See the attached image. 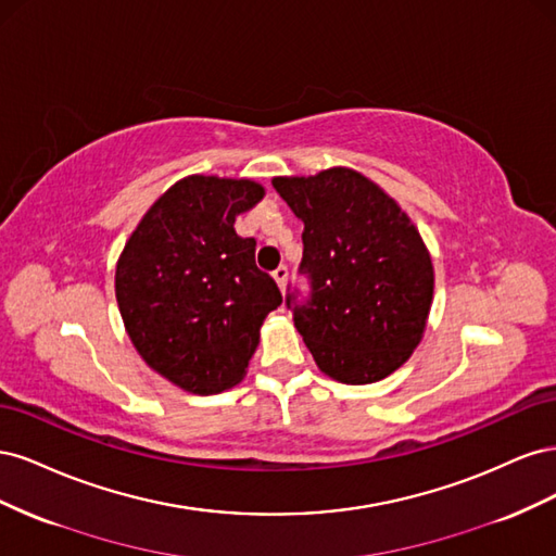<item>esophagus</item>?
I'll return each mask as SVG.
<instances>
[{
	"mask_svg": "<svg viewBox=\"0 0 556 556\" xmlns=\"http://www.w3.org/2000/svg\"><path fill=\"white\" fill-rule=\"evenodd\" d=\"M288 276H290V268L288 266H278L276 271H274V278H276V282H278V288L285 292V285H288Z\"/></svg>",
	"mask_w": 556,
	"mask_h": 556,
	"instance_id": "obj_1",
	"label": "esophagus"
}]
</instances>
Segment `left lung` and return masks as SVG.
<instances>
[{
	"mask_svg": "<svg viewBox=\"0 0 556 556\" xmlns=\"http://www.w3.org/2000/svg\"><path fill=\"white\" fill-rule=\"evenodd\" d=\"M304 223L299 276L285 304L313 359L345 384L390 376L427 325L433 266L419 231L394 199L352 169L274 178Z\"/></svg>",
	"mask_w": 556,
	"mask_h": 556,
	"instance_id": "obj_1",
	"label": "left lung"
}]
</instances>
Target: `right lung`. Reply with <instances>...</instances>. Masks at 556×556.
Masks as SVG:
<instances>
[{"label":"right lung","mask_w":556,"mask_h":556,"mask_svg":"<svg viewBox=\"0 0 556 556\" xmlns=\"http://www.w3.org/2000/svg\"><path fill=\"white\" fill-rule=\"evenodd\" d=\"M264 190L252 180L190 176L166 190L127 241L115 296L134 348L192 394L237 384L264 317L282 304L255 264V239L233 231Z\"/></svg>","instance_id":"obj_1"}]
</instances>
